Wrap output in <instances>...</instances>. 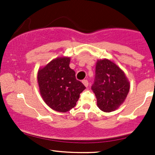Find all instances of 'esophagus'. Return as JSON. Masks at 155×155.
Wrapping results in <instances>:
<instances>
[{
    "instance_id": "esophagus-1",
    "label": "esophagus",
    "mask_w": 155,
    "mask_h": 155,
    "mask_svg": "<svg viewBox=\"0 0 155 155\" xmlns=\"http://www.w3.org/2000/svg\"><path fill=\"white\" fill-rule=\"evenodd\" d=\"M82 83L84 84V85H85V87L88 86V81L86 80V79H85V80H82Z\"/></svg>"
}]
</instances>
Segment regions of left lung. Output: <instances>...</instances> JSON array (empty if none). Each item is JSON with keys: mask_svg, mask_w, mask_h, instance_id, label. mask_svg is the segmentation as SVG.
<instances>
[{"mask_svg": "<svg viewBox=\"0 0 155 155\" xmlns=\"http://www.w3.org/2000/svg\"><path fill=\"white\" fill-rule=\"evenodd\" d=\"M91 89L97 97V107L105 112L118 109L126 99L130 82L125 74L108 59L98 60Z\"/></svg>", "mask_w": 155, "mask_h": 155, "instance_id": "1", "label": "left lung"}]
</instances>
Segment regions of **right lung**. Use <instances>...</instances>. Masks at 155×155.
<instances>
[{"label":"right lung","instance_id":"right-lung-1","mask_svg":"<svg viewBox=\"0 0 155 155\" xmlns=\"http://www.w3.org/2000/svg\"><path fill=\"white\" fill-rule=\"evenodd\" d=\"M70 58H57L37 73L40 92L43 101L54 110L70 111L76 106L85 85L76 79V73L70 68Z\"/></svg>","mask_w":155,"mask_h":155}]
</instances>
